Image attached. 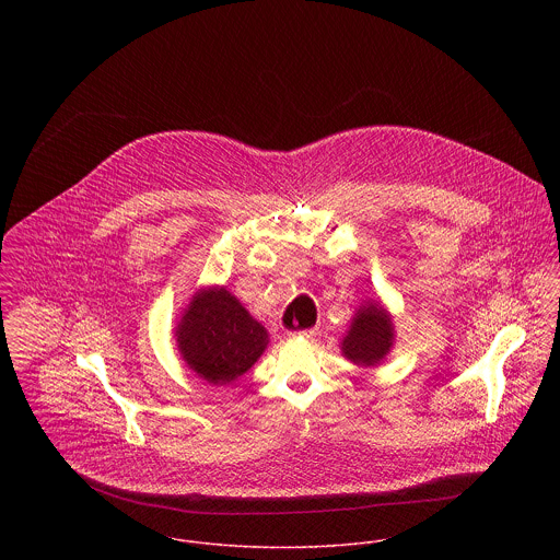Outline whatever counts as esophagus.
<instances>
[{
    "label": "esophagus",
    "instance_id": "34e87169",
    "mask_svg": "<svg viewBox=\"0 0 560 560\" xmlns=\"http://www.w3.org/2000/svg\"><path fill=\"white\" fill-rule=\"evenodd\" d=\"M315 334H317L315 329H302V331H291L289 336H291V338H298V336H300V338H313Z\"/></svg>",
    "mask_w": 560,
    "mask_h": 560
}]
</instances>
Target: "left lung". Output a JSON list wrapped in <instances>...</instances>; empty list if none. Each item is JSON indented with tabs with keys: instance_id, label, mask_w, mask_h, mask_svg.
<instances>
[{
	"instance_id": "8db88e82",
	"label": "left lung",
	"mask_w": 560,
	"mask_h": 560,
	"mask_svg": "<svg viewBox=\"0 0 560 560\" xmlns=\"http://www.w3.org/2000/svg\"><path fill=\"white\" fill-rule=\"evenodd\" d=\"M395 320L380 300L364 302L340 340L342 355L362 369L380 366L395 347Z\"/></svg>"
}]
</instances>
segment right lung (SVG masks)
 <instances>
[{"instance_id": "right-lung-1", "label": "right lung", "mask_w": 560, "mask_h": 560, "mask_svg": "<svg viewBox=\"0 0 560 560\" xmlns=\"http://www.w3.org/2000/svg\"><path fill=\"white\" fill-rule=\"evenodd\" d=\"M178 355L209 386H231L265 353L269 334L220 284L198 289L174 325Z\"/></svg>"}]
</instances>
